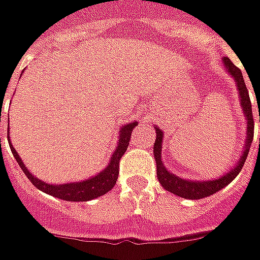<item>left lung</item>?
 <instances>
[{
	"label": "left lung",
	"instance_id": "obj_1",
	"mask_svg": "<svg viewBox=\"0 0 260 260\" xmlns=\"http://www.w3.org/2000/svg\"><path fill=\"white\" fill-rule=\"evenodd\" d=\"M224 61L225 70L228 73L231 74L235 83H237L238 91H239V99H241V107L244 110V115L246 118V142H245V148L242 155L239 157L238 163L234 166V169H231L228 173H225L224 176H221L215 180H186L183 177H179L176 174L170 173L168 169L165 168V165L161 163V141H163V132L159 128H156V141L155 145H153V155H155L156 160V173H157V179H159V183L165 190H168L170 193L176 194L179 197H183V199H190V200H200L204 199V197H208L211 194L217 193L221 188H224L225 186H228L235 177H237L241 169L244 166L245 160L248 157V153H249L250 143H252V139H253V126H255V122H253V114H252V104H250L249 99V92H248V88L245 86V80L244 76H242V72L238 69L234 63H232L228 57H224L222 59ZM260 121V115H259Z\"/></svg>",
	"mask_w": 260,
	"mask_h": 260
}]
</instances>
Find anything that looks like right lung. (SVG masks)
Masks as SVG:
<instances>
[{"label": "right lung", "mask_w": 260, "mask_h": 260, "mask_svg": "<svg viewBox=\"0 0 260 260\" xmlns=\"http://www.w3.org/2000/svg\"><path fill=\"white\" fill-rule=\"evenodd\" d=\"M136 125H138V122L132 121V122L124 125L121 128L117 149L112 153V157L110 163H108V166L103 172H100L97 176L90 177L87 180L64 183V184H49V183H45V181L36 179L35 176L25 168L22 159L16 153L14 146L11 145L10 139L8 141H10L11 152H12V155H14V157L18 161L19 168L22 169L23 173L26 174V177H28L30 183L36 188H39L43 193L50 194V196L57 197V199L60 200H66V201H90L92 199H97L100 196H104L105 193H108L112 187L115 186L118 174H119V160H121L122 155L128 149V145H129L131 141V134H132V131H134Z\"/></svg>", "instance_id": "obj_1"}]
</instances>
